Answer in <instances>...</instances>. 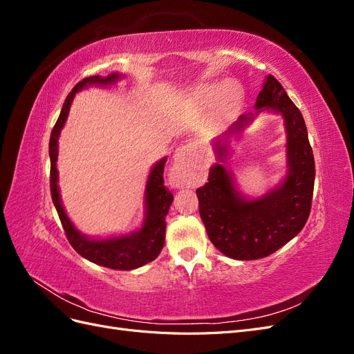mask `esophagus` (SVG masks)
Here are the masks:
<instances>
[{"instance_id": "esophagus-1", "label": "esophagus", "mask_w": 354, "mask_h": 354, "mask_svg": "<svg viewBox=\"0 0 354 354\" xmlns=\"http://www.w3.org/2000/svg\"><path fill=\"white\" fill-rule=\"evenodd\" d=\"M192 147L189 145L180 146L176 153L174 160L169 167V181L174 187H190L194 181L192 174Z\"/></svg>"}]
</instances>
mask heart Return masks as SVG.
<instances>
[{"instance_id": "1", "label": "heart", "mask_w": 354, "mask_h": 354, "mask_svg": "<svg viewBox=\"0 0 354 354\" xmlns=\"http://www.w3.org/2000/svg\"><path fill=\"white\" fill-rule=\"evenodd\" d=\"M239 95V88L234 82L224 84H203L192 93V99L199 104H208L223 97L224 102H233Z\"/></svg>"}]
</instances>
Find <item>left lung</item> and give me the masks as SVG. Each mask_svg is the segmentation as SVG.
Segmentation results:
<instances>
[{"label": "left lung", "instance_id": "1", "mask_svg": "<svg viewBox=\"0 0 354 354\" xmlns=\"http://www.w3.org/2000/svg\"><path fill=\"white\" fill-rule=\"evenodd\" d=\"M255 112L243 113L223 136L214 138L217 162L209 168L208 183L196 190L199 214L216 248L234 260H259L277 251L303 230L312 208L315 158L299 109L272 75L257 95ZM261 111L284 118L287 133V174L276 188L250 198L237 189L227 164L230 138Z\"/></svg>", "mask_w": 354, "mask_h": 354}]
</instances>
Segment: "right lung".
I'll return each mask as SVG.
<instances>
[{
    "instance_id": "1",
    "label": "right lung",
    "mask_w": 354,
    "mask_h": 354,
    "mask_svg": "<svg viewBox=\"0 0 354 354\" xmlns=\"http://www.w3.org/2000/svg\"><path fill=\"white\" fill-rule=\"evenodd\" d=\"M121 78H124V75L118 72L109 73L108 77L94 75V77L84 78L69 93L65 103H63L59 120L50 136V189L53 203H55L57 209L62 226L65 229L68 241L75 251L88 261L108 267V269L133 270L153 261L159 255L160 250H162L165 242V217L171 203H173V195L164 186V165L167 162V158L159 159L151 168V173H149L145 189V220L142 226L131 233L109 238L85 236L84 233L75 227V224L71 221L65 208H63L57 185L59 171L56 167L59 155V137L62 128L65 127L68 120L75 94L87 87H93V85H95V87H106V85L116 84Z\"/></svg>"
}]
</instances>
